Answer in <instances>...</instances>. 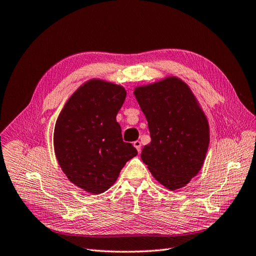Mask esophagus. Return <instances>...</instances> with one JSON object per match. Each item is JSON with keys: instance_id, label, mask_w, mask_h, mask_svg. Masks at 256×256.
Here are the masks:
<instances>
[{"instance_id": "1", "label": "esophagus", "mask_w": 256, "mask_h": 256, "mask_svg": "<svg viewBox=\"0 0 256 256\" xmlns=\"http://www.w3.org/2000/svg\"><path fill=\"white\" fill-rule=\"evenodd\" d=\"M133 145H134V147L137 149V152H140V149H142V142H140V140H135V142H133Z\"/></svg>"}]
</instances>
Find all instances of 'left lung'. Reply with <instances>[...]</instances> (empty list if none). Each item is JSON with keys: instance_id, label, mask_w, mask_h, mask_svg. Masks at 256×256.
<instances>
[{"instance_id": "1", "label": "left lung", "mask_w": 256, "mask_h": 256, "mask_svg": "<svg viewBox=\"0 0 256 256\" xmlns=\"http://www.w3.org/2000/svg\"><path fill=\"white\" fill-rule=\"evenodd\" d=\"M134 95L152 137L142 150V162L170 190L186 186L201 170L210 142L208 119L198 100L176 76L137 86Z\"/></svg>"}]
</instances>
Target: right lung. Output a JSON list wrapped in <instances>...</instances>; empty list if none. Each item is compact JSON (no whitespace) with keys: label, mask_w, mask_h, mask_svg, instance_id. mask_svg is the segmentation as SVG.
Returning <instances> with one entry per match:
<instances>
[{"label":"right lung","mask_w":256,"mask_h":256,"mask_svg":"<svg viewBox=\"0 0 256 256\" xmlns=\"http://www.w3.org/2000/svg\"><path fill=\"white\" fill-rule=\"evenodd\" d=\"M121 85L93 78L66 102L54 130V149L68 180L93 194L112 186L126 163L137 154L122 140L116 116L126 100Z\"/></svg>","instance_id":"add662e5"}]
</instances>
